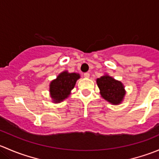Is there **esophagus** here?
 I'll return each instance as SVG.
<instances>
[{
	"mask_svg": "<svg viewBox=\"0 0 159 159\" xmlns=\"http://www.w3.org/2000/svg\"><path fill=\"white\" fill-rule=\"evenodd\" d=\"M84 78H89V77H90V74L89 73V72H86V73L84 74Z\"/></svg>",
	"mask_w": 159,
	"mask_h": 159,
	"instance_id": "1",
	"label": "esophagus"
}]
</instances>
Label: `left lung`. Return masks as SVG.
I'll return each instance as SVG.
<instances>
[{
  "mask_svg": "<svg viewBox=\"0 0 159 159\" xmlns=\"http://www.w3.org/2000/svg\"><path fill=\"white\" fill-rule=\"evenodd\" d=\"M100 94L105 101L114 105H118L122 102L125 96L126 91L124 84L120 81L115 80L108 75H104L96 80Z\"/></svg>",
  "mask_w": 159,
  "mask_h": 159,
  "instance_id": "obj_1",
  "label": "left lung"
}]
</instances>
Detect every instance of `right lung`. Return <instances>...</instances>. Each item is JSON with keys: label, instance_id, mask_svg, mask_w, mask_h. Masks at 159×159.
Instances as JSON below:
<instances>
[{"label": "right lung", "instance_id": "right-lung-1", "mask_svg": "<svg viewBox=\"0 0 159 159\" xmlns=\"http://www.w3.org/2000/svg\"><path fill=\"white\" fill-rule=\"evenodd\" d=\"M80 78L81 76L78 73H69L68 70H64L59 74L49 84L50 97L52 99V102L60 103L68 98L71 90L75 88L76 81Z\"/></svg>", "mask_w": 159, "mask_h": 159}]
</instances>
